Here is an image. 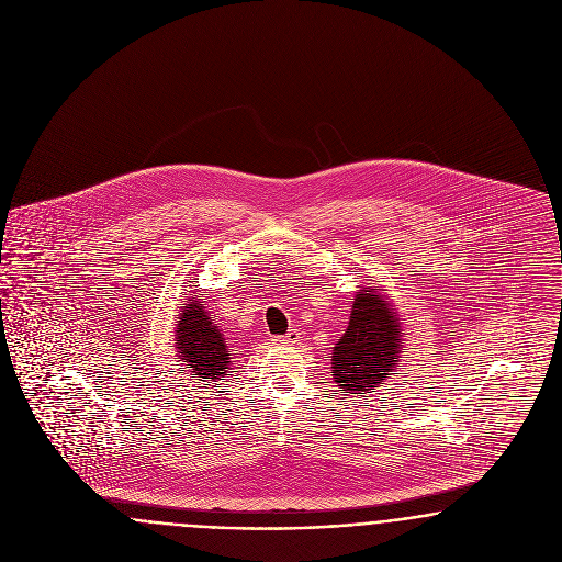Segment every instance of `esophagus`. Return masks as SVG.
Listing matches in <instances>:
<instances>
[{
    "mask_svg": "<svg viewBox=\"0 0 562 562\" xmlns=\"http://www.w3.org/2000/svg\"><path fill=\"white\" fill-rule=\"evenodd\" d=\"M301 339V333H299V328H292L288 335H283L279 341L281 344H296Z\"/></svg>",
    "mask_w": 562,
    "mask_h": 562,
    "instance_id": "esophagus-1",
    "label": "esophagus"
}]
</instances>
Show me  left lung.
<instances>
[{
  "label": "left lung",
  "mask_w": 562,
  "mask_h": 562,
  "mask_svg": "<svg viewBox=\"0 0 562 562\" xmlns=\"http://www.w3.org/2000/svg\"><path fill=\"white\" fill-rule=\"evenodd\" d=\"M401 326L390 303L361 290L352 301L350 322L333 348V376L344 396L370 394L383 385L401 352Z\"/></svg>",
  "instance_id": "obj_1"
}]
</instances>
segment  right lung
<instances>
[{"label":"right lung","instance_id":"add662e5","mask_svg":"<svg viewBox=\"0 0 562 562\" xmlns=\"http://www.w3.org/2000/svg\"><path fill=\"white\" fill-rule=\"evenodd\" d=\"M175 341H177L179 357L192 368L194 376L199 379L225 376L232 357L227 352V344L218 326H214L205 307H201V299L192 301L183 310Z\"/></svg>","mask_w":562,"mask_h":562}]
</instances>
